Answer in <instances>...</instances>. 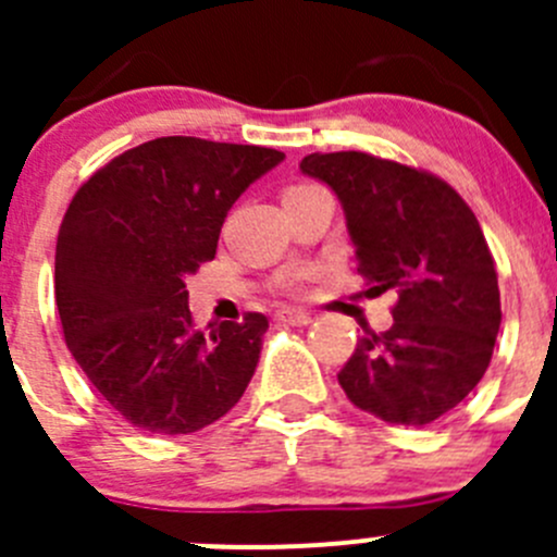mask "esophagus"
I'll list each match as a JSON object with an SVG mask.
<instances>
[{
	"label": "esophagus",
	"instance_id": "obj_1",
	"mask_svg": "<svg viewBox=\"0 0 557 557\" xmlns=\"http://www.w3.org/2000/svg\"><path fill=\"white\" fill-rule=\"evenodd\" d=\"M277 320L283 325H310L312 323V314L310 312H301V310H280Z\"/></svg>",
	"mask_w": 557,
	"mask_h": 557
}]
</instances>
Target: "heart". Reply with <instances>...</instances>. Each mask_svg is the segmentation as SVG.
<instances>
[{
	"label": "heart",
	"mask_w": 557,
	"mask_h": 557,
	"mask_svg": "<svg viewBox=\"0 0 557 557\" xmlns=\"http://www.w3.org/2000/svg\"><path fill=\"white\" fill-rule=\"evenodd\" d=\"M288 190H305V185H296V188H288Z\"/></svg>",
	"instance_id": "1"
}]
</instances>
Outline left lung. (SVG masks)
Here are the masks:
<instances>
[{"label":"left lung","mask_w":557,"mask_h":557,"mask_svg":"<svg viewBox=\"0 0 557 557\" xmlns=\"http://www.w3.org/2000/svg\"><path fill=\"white\" fill-rule=\"evenodd\" d=\"M299 170L339 199L369 294H398L391 329L358 339L342 391L385 423H434L480 383L502 325L474 212L445 180L358 150L312 153Z\"/></svg>","instance_id":"8db88e82"}]
</instances>
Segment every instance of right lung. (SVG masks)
I'll return each mask as SVG.
<instances>
[{
	"instance_id": "1",
	"label": "right lung",
	"mask_w": 557,
	"mask_h": 557,
	"mask_svg": "<svg viewBox=\"0 0 557 557\" xmlns=\"http://www.w3.org/2000/svg\"><path fill=\"white\" fill-rule=\"evenodd\" d=\"M285 153L159 137L94 172L55 243V307L75 361L121 418L194 434L243 398L269 320L194 325L185 277L212 261L234 201Z\"/></svg>"
}]
</instances>
